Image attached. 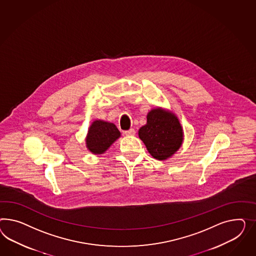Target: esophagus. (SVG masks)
<instances>
[{
    "label": "esophagus",
    "mask_w": 256,
    "mask_h": 256,
    "mask_svg": "<svg viewBox=\"0 0 256 256\" xmlns=\"http://www.w3.org/2000/svg\"><path fill=\"white\" fill-rule=\"evenodd\" d=\"M124 135H126V136H133V135H135V130L134 128H130L128 130H126L124 132Z\"/></svg>",
    "instance_id": "34e87169"
}]
</instances>
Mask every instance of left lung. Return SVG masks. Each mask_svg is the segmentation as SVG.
Segmentation results:
<instances>
[{"mask_svg":"<svg viewBox=\"0 0 256 256\" xmlns=\"http://www.w3.org/2000/svg\"><path fill=\"white\" fill-rule=\"evenodd\" d=\"M152 158L164 160L172 156L182 142L184 134L177 118L166 110L154 109L147 114V123L138 130Z\"/></svg>","mask_w":256,"mask_h":256,"instance_id":"8db88e82","label":"left lung"}]
</instances>
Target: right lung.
<instances>
[{
    "mask_svg": "<svg viewBox=\"0 0 256 256\" xmlns=\"http://www.w3.org/2000/svg\"><path fill=\"white\" fill-rule=\"evenodd\" d=\"M120 137V132L112 123L102 120L94 121L90 126L86 146L93 154H102Z\"/></svg>",
    "mask_w": 256,
    "mask_h": 256,
    "instance_id": "1",
    "label": "right lung"
}]
</instances>
